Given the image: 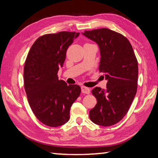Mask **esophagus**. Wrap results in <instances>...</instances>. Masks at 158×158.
Segmentation results:
<instances>
[{
    "label": "esophagus",
    "instance_id": "esophagus-1",
    "mask_svg": "<svg viewBox=\"0 0 158 158\" xmlns=\"http://www.w3.org/2000/svg\"><path fill=\"white\" fill-rule=\"evenodd\" d=\"M81 92L84 94H89L90 93V89L89 88L85 87V86H81Z\"/></svg>",
    "mask_w": 158,
    "mask_h": 158
}]
</instances>
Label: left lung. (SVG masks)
I'll return each instance as SVG.
<instances>
[{
  "mask_svg": "<svg viewBox=\"0 0 158 158\" xmlns=\"http://www.w3.org/2000/svg\"><path fill=\"white\" fill-rule=\"evenodd\" d=\"M82 34L98 45L99 69L107 80L106 89L92 90L97 104L90 109V118L101 126H111L126 115L137 93V60L130 42L121 34L105 28Z\"/></svg>",
  "mask_w": 158,
  "mask_h": 158,
  "instance_id": "8db88e82",
  "label": "left lung"
}]
</instances>
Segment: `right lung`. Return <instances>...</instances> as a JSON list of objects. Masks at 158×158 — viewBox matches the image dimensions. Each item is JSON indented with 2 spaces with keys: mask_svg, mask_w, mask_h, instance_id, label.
I'll list each match as a JSON object with an SVG mask.
<instances>
[{
  "mask_svg": "<svg viewBox=\"0 0 158 158\" xmlns=\"http://www.w3.org/2000/svg\"><path fill=\"white\" fill-rule=\"evenodd\" d=\"M79 33L62 31L40 37L26 58L23 79L29 105L37 118L49 127H58L69 119V111L81 93L78 85L59 80L66 52Z\"/></svg>",
  "mask_w": 158,
  "mask_h": 158,
  "instance_id": "obj_1",
  "label": "right lung"
}]
</instances>
